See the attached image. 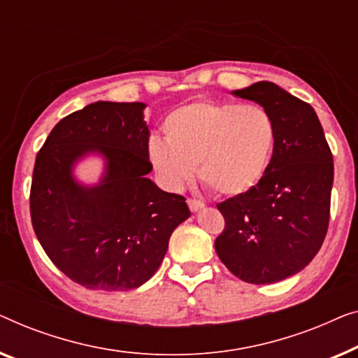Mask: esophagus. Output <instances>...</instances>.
Instances as JSON below:
<instances>
[{
    "label": "esophagus",
    "mask_w": 358,
    "mask_h": 358,
    "mask_svg": "<svg viewBox=\"0 0 358 358\" xmlns=\"http://www.w3.org/2000/svg\"><path fill=\"white\" fill-rule=\"evenodd\" d=\"M188 206L193 213H198V210L204 208V203H201V201H198V199H188Z\"/></svg>",
    "instance_id": "esophagus-1"
}]
</instances>
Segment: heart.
<instances>
[{"label": "heart", "mask_w": 358, "mask_h": 358, "mask_svg": "<svg viewBox=\"0 0 358 358\" xmlns=\"http://www.w3.org/2000/svg\"><path fill=\"white\" fill-rule=\"evenodd\" d=\"M165 143H149V160L162 183L183 189L194 177L220 196H241L259 183L273 159L278 127L259 105L194 100L162 123Z\"/></svg>", "instance_id": "b5f03b06"}]
</instances>
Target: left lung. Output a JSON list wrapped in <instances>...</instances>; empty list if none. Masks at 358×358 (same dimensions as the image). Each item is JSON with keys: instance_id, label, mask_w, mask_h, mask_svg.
Segmentation results:
<instances>
[{"instance_id": "1", "label": "left lung", "mask_w": 358, "mask_h": 358, "mask_svg": "<svg viewBox=\"0 0 358 358\" xmlns=\"http://www.w3.org/2000/svg\"><path fill=\"white\" fill-rule=\"evenodd\" d=\"M268 110L278 141L268 172L248 193L217 204L225 230L215 251L248 284L299 274L323 245L329 224L334 164L318 115L278 84L259 80L231 90Z\"/></svg>"}]
</instances>
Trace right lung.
Listing matches in <instances>:
<instances>
[{
    "instance_id": "1",
    "label": "right lung",
    "mask_w": 358,
    "mask_h": 358,
    "mask_svg": "<svg viewBox=\"0 0 358 358\" xmlns=\"http://www.w3.org/2000/svg\"><path fill=\"white\" fill-rule=\"evenodd\" d=\"M143 102H94L64 117L35 159L30 215L57 268L90 290L122 292L148 282L172 231L189 217L183 196L148 178L150 131ZM103 160L95 184L76 175Z\"/></svg>"
}]
</instances>
